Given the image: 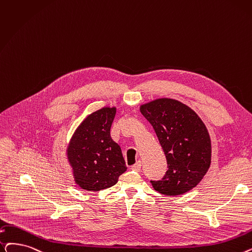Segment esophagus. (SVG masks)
I'll return each instance as SVG.
<instances>
[{"label":"esophagus","mask_w":252,"mask_h":252,"mask_svg":"<svg viewBox=\"0 0 252 252\" xmlns=\"http://www.w3.org/2000/svg\"><path fill=\"white\" fill-rule=\"evenodd\" d=\"M141 161L139 160V161H137L135 165H133L132 167H130V170H133V171H136V172H139L140 170H141Z\"/></svg>","instance_id":"esophagus-1"}]
</instances>
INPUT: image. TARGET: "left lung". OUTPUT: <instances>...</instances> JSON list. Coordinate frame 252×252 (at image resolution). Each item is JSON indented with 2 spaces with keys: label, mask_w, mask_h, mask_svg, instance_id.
I'll list each match as a JSON object with an SVG mask.
<instances>
[{
  "label": "left lung",
  "mask_w": 252,
  "mask_h": 252,
  "mask_svg": "<svg viewBox=\"0 0 252 252\" xmlns=\"http://www.w3.org/2000/svg\"><path fill=\"white\" fill-rule=\"evenodd\" d=\"M165 152L168 171L161 180L150 181L166 195L189 191L205 176L211 163V140L207 127L191 108L161 97L140 106Z\"/></svg>",
  "instance_id": "8db88e82"
}]
</instances>
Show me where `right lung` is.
I'll return each instance as SVG.
<instances>
[{
	"label": "right lung",
	"instance_id": "add662e5",
	"mask_svg": "<svg viewBox=\"0 0 252 252\" xmlns=\"http://www.w3.org/2000/svg\"><path fill=\"white\" fill-rule=\"evenodd\" d=\"M115 107H103L87 116L74 132L67 157L76 184L89 191L113 187L126 171L120 146L110 136Z\"/></svg>",
	"mask_w": 252,
	"mask_h": 252
}]
</instances>
